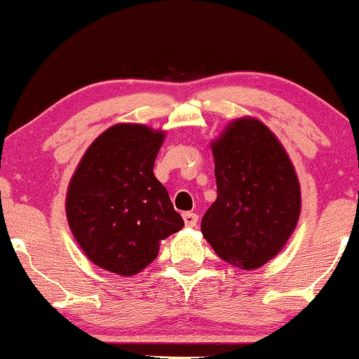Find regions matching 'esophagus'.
I'll use <instances>...</instances> for the list:
<instances>
[{"label": "esophagus", "instance_id": "esophagus-1", "mask_svg": "<svg viewBox=\"0 0 359 359\" xmlns=\"http://www.w3.org/2000/svg\"><path fill=\"white\" fill-rule=\"evenodd\" d=\"M183 219H184V225L187 226H195L197 225V219H198V216L195 215V212H184L183 215Z\"/></svg>", "mask_w": 359, "mask_h": 359}]
</instances>
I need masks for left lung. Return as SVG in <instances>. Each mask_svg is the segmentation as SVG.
<instances>
[{
  "label": "left lung",
  "mask_w": 359,
  "mask_h": 359,
  "mask_svg": "<svg viewBox=\"0 0 359 359\" xmlns=\"http://www.w3.org/2000/svg\"><path fill=\"white\" fill-rule=\"evenodd\" d=\"M218 195L201 230L215 253L253 271L276 258L300 218V181L276 134L253 116L226 123L211 141Z\"/></svg>",
  "instance_id": "obj_1"
}]
</instances>
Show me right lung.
<instances>
[{"label":"right lung","mask_w":359,"mask_h":359,"mask_svg":"<svg viewBox=\"0 0 359 359\" xmlns=\"http://www.w3.org/2000/svg\"><path fill=\"white\" fill-rule=\"evenodd\" d=\"M165 130L115 123L99 134L74 169L66 218L85 257L113 274H137L161 241L183 229L168 190L154 175Z\"/></svg>","instance_id":"1"}]
</instances>
